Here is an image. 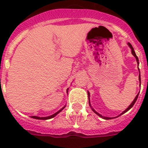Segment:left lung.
<instances>
[{
	"label": "left lung",
	"mask_w": 148,
	"mask_h": 148,
	"mask_svg": "<svg viewBox=\"0 0 148 148\" xmlns=\"http://www.w3.org/2000/svg\"><path fill=\"white\" fill-rule=\"evenodd\" d=\"M127 45H128V46H129V47H130V48H131V53H132V54H133V55L134 56V58H136V60H137V62H138V64H139V62H138V61H139V60H138V57H137V55H136L135 51H134V50L133 47H132V45H131V44H130V43H128V44H127ZM139 72H140V71H139ZM139 81H140V74H139ZM138 95H139V94H138V95H137V96H136V97H135V98H134V101H132V103H131V104H130V105H129L128 108H127V109H126V110H124V111H123V112H122L121 114L119 115V116H121V115H122V114H124V113H126L127 111H128V110H130V109H131V108H132V107H133L134 104V103H135L136 101H137V99H138ZM89 96H90V94H89V92H88V97H89ZM89 104H90V108H91V109H92L93 111H94V112H95V114H97V115H98V116H100V117H102V118H103V119H105V120H109V119H111V118H114V117H103V116H102V115H101V114H98V113H97V111H95V109H94V108H92V107H91V106H90V101H89Z\"/></svg>",
	"instance_id": "left-lung-1"
}]
</instances>
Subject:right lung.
<instances>
[{
  "label": "right lung",
  "mask_w": 148,
  "mask_h": 148,
  "mask_svg": "<svg viewBox=\"0 0 148 148\" xmlns=\"http://www.w3.org/2000/svg\"><path fill=\"white\" fill-rule=\"evenodd\" d=\"M67 90H68V89H67ZM65 108V106L64 107V108H61V109H60V110H58V112H56L55 114H52V115H51V116H48V117H37V116H32V118H34V119H38V120H48V119H51V118H52V117H55L56 115L58 114H59V113L60 112V111H61V110H63V109H64V108Z\"/></svg>",
  "instance_id": "right-lung-1"
}]
</instances>
